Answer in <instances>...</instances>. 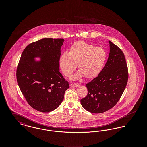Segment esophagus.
<instances>
[{
	"label": "esophagus",
	"instance_id": "34e87169",
	"mask_svg": "<svg viewBox=\"0 0 147 147\" xmlns=\"http://www.w3.org/2000/svg\"><path fill=\"white\" fill-rule=\"evenodd\" d=\"M79 84L78 83H71L70 84L71 87H77L78 86H79Z\"/></svg>",
	"mask_w": 147,
	"mask_h": 147
}]
</instances>
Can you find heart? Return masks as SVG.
Returning <instances> with one entry per match:
<instances>
[{
    "label": "heart",
    "mask_w": 147,
    "mask_h": 147,
    "mask_svg": "<svg viewBox=\"0 0 147 147\" xmlns=\"http://www.w3.org/2000/svg\"><path fill=\"white\" fill-rule=\"evenodd\" d=\"M107 57L105 49L84 41L74 43L69 52H64L59 59L60 67L66 76H69L78 66L76 78L83 76L90 79L102 70Z\"/></svg>",
    "instance_id": "obj_1"
}]
</instances>
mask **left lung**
Listing matches in <instances>:
<instances>
[{"mask_svg": "<svg viewBox=\"0 0 147 147\" xmlns=\"http://www.w3.org/2000/svg\"><path fill=\"white\" fill-rule=\"evenodd\" d=\"M107 61L98 77L86 84L88 94L80 100L84 109L91 113H100L116 105L126 88L128 79L125 55L117 46L109 41Z\"/></svg>", "mask_w": 147, "mask_h": 147, "instance_id": "obj_1", "label": "left lung"}]
</instances>
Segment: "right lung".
<instances>
[{"instance_id": "1", "label": "right lung", "mask_w": 147, "mask_h": 147, "mask_svg": "<svg viewBox=\"0 0 147 147\" xmlns=\"http://www.w3.org/2000/svg\"><path fill=\"white\" fill-rule=\"evenodd\" d=\"M63 38H43L28 45L16 69L18 84L29 105L42 112L55 110L63 101L69 83L59 72ZM42 59L36 62L33 58Z\"/></svg>"}]
</instances>
